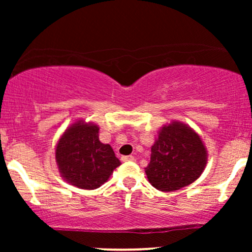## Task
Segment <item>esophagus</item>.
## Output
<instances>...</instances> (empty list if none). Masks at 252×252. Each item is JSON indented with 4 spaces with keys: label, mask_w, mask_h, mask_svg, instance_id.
<instances>
[{
    "label": "esophagus",
    "mask_w": 252,
    "mask_h": 252,
    "mask_svg": "<svg viewBox=\"0 0 252 252\" xmlns=\"http://www.w3.org/2000/svg\"><path fill=\"white\" fill-rule=\"evenodd\" d=\"M121 160H122L123 162H126V161H134L135 158H134V156H131V155L122 156V158H121Z\"/></svg>",
    "instance_id": "1"
}]
</instances>
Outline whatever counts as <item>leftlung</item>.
Returning a JSON list of instances; mask_svg holds the SVG:
<instances>
[{
  "instance_id": "obj_1",
  "label": "left lung",
  "mask_w": 252,
  "mask_h": 252,
  "mask_svg": "<svg viewBox=\"0 0 252 252\" xmlns=\"http://www.w3.org/2000/svg\"><path fill=\"white\" fill-rule=\"evenodd\" d=\"M206 162V149L199 135L186 124L174 122L158 134L146 174L156 189L173 192L194 182Z\"/></svg>"
}]
</instances>
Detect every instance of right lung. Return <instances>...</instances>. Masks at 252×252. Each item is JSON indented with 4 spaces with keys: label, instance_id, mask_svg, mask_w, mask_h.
<instances>
[{
    "label": "right lung",
    "instance_id": "add662e5",
    "mask_svg": "<svg viewBox=\"0 0 252 252\" xmlns=\"http://www.w3.org/2000/svg\"><path fill=\"white\" fill-rule=\"evenodd\" d=\"M98 131L94 124L77 122L58 142L56 160L62 176L79 189H98L121 164L111 147L100 142Z\"/></svg>",
    "mask_w": 252,
    "mask_h": 252
}]
</instances>
